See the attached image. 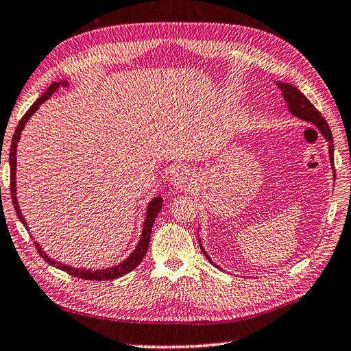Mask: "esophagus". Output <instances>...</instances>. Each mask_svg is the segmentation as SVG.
<instances>
[{
	"mask_svg": "<svg viewBox=\"0 0 351 351\" xmlns=\"http://www.w3.org/2000/svg\"><path fill=\"white\" fill-rule=\"evenodd\" d=\"M171 183L176 186L177 189H189L194 178H192V173L186 167H177L173 174H171Z\"/></svg>",
	"mask_w": 351,
	"mask_h": 351,
	"instance_id": "esophagus-1",
	"label": "esophagus"
}]
</instances>
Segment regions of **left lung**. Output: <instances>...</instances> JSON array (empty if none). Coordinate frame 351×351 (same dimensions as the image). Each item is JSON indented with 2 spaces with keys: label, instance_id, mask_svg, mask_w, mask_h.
Instances as JSON below:
<instances>
[{
  "label": "left lung",
  "instance_id": "obj_1",
  "mask_svg": "<svg viewBox=\"0 0 351 351\" xmlns=\"http://www.w3.org/2000/svg\"><path fill=\"white\" fill-rule=\"evenodd\" d=\"M277 88L282 90L283 94V98L286 104H288V109L289 112L292 113V115L300 118V119H304L307 121V123H311L315 125L319 133L324 136L326 142H328V157H330V165H332V169H333V180H335V162H333V136H332V132H330V127H328L327 121L321 117V113L315 109V106H313L309 99H307L302 92H300L295 86H292L289 83H280L277 82ZM199 248H202L203 254L209 259L210 263H213L210 261V257L207 256V253L204 252V248L202 247V244H199ZM215 265V263H213Z\"/></svg>",
  "mask_w": 351,
  "mask_h": 351
}]
</instances>
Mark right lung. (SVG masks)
I'll return each instance as SVG.
<instances>
[{
  "instance_id": "1",
  "label": "right lung",
  "mask_w": 351,
  "mask_h": 351,
  "mask_svg": "<svg viewBox=\"0 0 351 351\" xmlns=\"http://www.w3.org/2000/svg\"><path fill=\"white\" fill-rule=\"evenodd\" d=\"M66 84H68L66 80H62V82H57V83L54 82L51 86H49V88L44 92V94H42L38 99H36L30 109L25 112V115L21 118L19 124L16 127V130H15V134H13V138H12L10 159H9V163H10V195H12L13 207H15V210H16V215H18L21 223L24 224V227L27 228V230H28V227H27V223H25V219L23 217V213H21L19 204H18V198H16V147H18L21 133H23L24 127L27 124V121L32 118L33 113L39 109V106L42 103H45L47 99L51 97L57 89H59V86H66ZM160 209H162V197L153 198L152 202H149L148 207H147V217H145V221H144V228H142V236H141V239L138 242V245H136V248L133 250L132 254L128 256L124 262H121V263H118V265L112 267V268L97 269V271L86 269V268H74V267H69V265H65V263L56 262L54 259H51V257H49L44 252V250L40 248V245L38 244V242H34V247H36V250H38V253L40 254L42 259H44L45 262H48L49 265H53L56 268L65 271V273H68L69 276H74V277H78V278H84V280H98V282L99 280H113V278H118L121 276L130 273V271H133L142 262V259H144V256L148 252L149 236H152V228H153V224H154V219L157 218V213L160 212Z\"/></svg>"
}]
</instances>
